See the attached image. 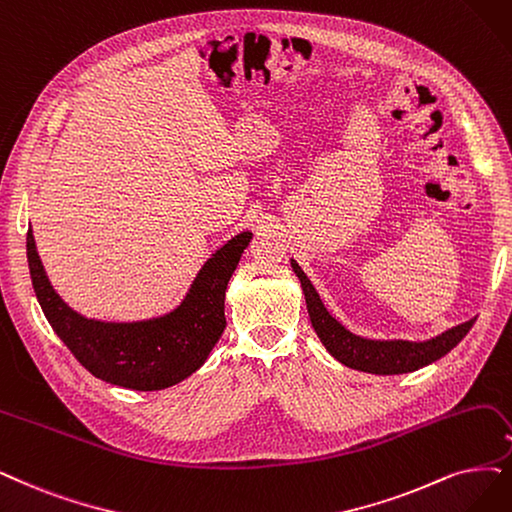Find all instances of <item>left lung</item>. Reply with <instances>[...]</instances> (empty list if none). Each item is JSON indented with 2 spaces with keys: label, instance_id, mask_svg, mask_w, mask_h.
<instances>
[{
  "label": "left lung",
  "instance_id": "left-lung-1",
  "mask_svg": "<svg viewBox=\"0 0 512 512\" xmlns=\"http://www.w3.org/2000/svg\"><path fill=\"white\" fill-rule=\"evenodd\" d=\"M291 266L297 278L301 280L308 314H310L314 331L320 337V342L325 344V348L337 358L339 363L350 369L377 373V375H399V373L418 371L420 367L434 363L437 358L445 356L449 350L456 348L464 339V335L470 331V327L475 325V318H472L468 323H462L458 327L441 333L439 337L428 339V342H403V339H396V342H375V339L358 337L339 325L337 320L327 312L316 289L312 287V282L304 272H301L297 263L291 261Z\"/></svg>",
  "mask_w": 512,
  "mask_h": 512
}]
</instances>
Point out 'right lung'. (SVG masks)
<instances>
[{
	"label": "right lung",
	"instance_id": "1",
	"mask_svg": "<svg viewBox=\"0 0 512 512\" xmlns=\"http://www.w3.org/2000/svg\"><path fill=\"white\" fill-rule=\"evenodd\" d=\"M253 234L242 232L204 263L183 304L141 323H101L73 312L54 293L27 232V261L37 301L54 333L94 377L130 390H164L200 369L225 329L223 301Z\"/></svg>",
	"mask_w": 512,
	"mask_h": 512
}]
</instances>
